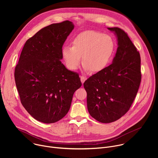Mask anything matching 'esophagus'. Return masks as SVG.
Here are the masks:
<instances>
[{
	"label": "esophagus",
	"mask_w": 158,
	"mask_h": 158,
	"mask_svg": "<svg viewBox=\"0 0 158 158\" xmlns=\"http://www.w3.org/2000/svg\"><path fill=\"white\" fill-rule=\"evenodd\" d=\"M81 82L83 84L84 82H85V81L87 79V77H85V76H81Z\"/></svg>",
	"instance_id": "obj_1"
}]
</instances>
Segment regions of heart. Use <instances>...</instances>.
<instances>
[{
	"label": "heart",
	"mask_w": 158,
	"mask_h": 158,
	"mask_svg": "<svg viewBox=\"0 0 158 158\" xmlns=\"http://www.w3.org/2000/svg\"><path fill=\"white\" fill-rule=\"evenodd\" d=\"M73 46H65L62 56L66 67L71 71L78 69L81 60L85 71L99 72L109 64L114 51L112 38L95 31H86L74 37Z\"/></svg>",
	"instance_id": "heart-1"
}]
</instances>
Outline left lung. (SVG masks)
Masks as SVG:
<instances>
[{"label":"left lung","instance_id":"obj_1","mask_svg":"<svg viewBox=\"0 0 158 158\" xmlns=\"http://www.w3.org/2000/svg\"><path fill=\"white\" fill-rule=\"evenodd\" d=\"M117 35L118 48L112 63L84 83L87 109L102 123L116 121L129 110L141 81V57L127 34L110 27Z\"/></svg>","mask_w":158,"mask_h":158}]
</instances>
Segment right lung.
I'll return each instance as SVG.
<instances>
[{"label":"right lung","instance_id":"add662e5","mask_svg":"<svg viewBox=\"0 0 158 158\" xmlns=\"http://www.w3.org/2000/svg\"><path fill=\"white\" fill-rule=\"evenodd\" d=\"M65 20L45 27L25 43L14 77L20 102L44 123H54L68 112L73 94L82 83L77 73L62 64V49L74 29Z\"/></svg>","mask_w":158,"mask_h":158}]
</instances>
